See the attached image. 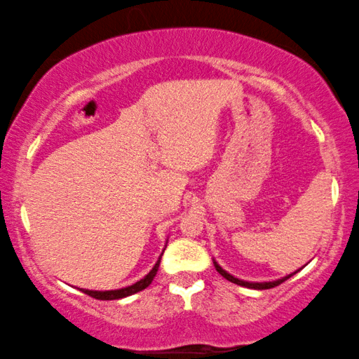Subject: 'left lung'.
Returning a JSON list of instances; mask_svg holds the SVG:
<instances>
[{
    "instance_id": "1",
    "label": "left lung",
    "mask_w": 359,
    "mask_h": 359,
    "mask_svg": "<svg viewBox=\"0 0 359 359\" xmlns=\"http://www.w3.org/2000/svg\"><path fill=\"white\" fill-rule=\"evenodd\" d=\"M214 266H215V269H217V271L222 274V276L227 279V281H230V283H233V284H238V286H245V287H250V289H271V287H276V286H279V284L281 283H284L286 281V279H289L292 276V274H289V276H286V278H283V279H278V281H273V283H247V281H242V279H237V278H233L232 274H229L227 271H224L222 268L219 266L217 263L214 262Z\"/></svg>"
}]
</instances>
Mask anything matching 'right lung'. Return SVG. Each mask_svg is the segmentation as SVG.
Returning a JSON list of instances; mask_svg holds the SVG:
<instances>
[{"label": "right lung", "mask_w": 359, "mask_h": 359, "mask_svg": "<svg viewBox=\"0 0 359 359\" xmlns=\"http://www.w3.org/2000/svg\"><path fill=\"white\" fill-rule=\"evenodd\" d=\"M163 255V253H161ZM160 259L156 262V264L154 268H151V271L147 274L144 279H140V281H137L135 284H132L129 287H122V289H116V291H88V289H81L83 292L88 294V296L93 297V299H97V301H112V299H122V297H127V296H132V294L139 292V291H144L145 287H149L151 281H154L156 271H158V266H160Z\"/></svg>", "instance_id": "add662e5"}]
</instances>
